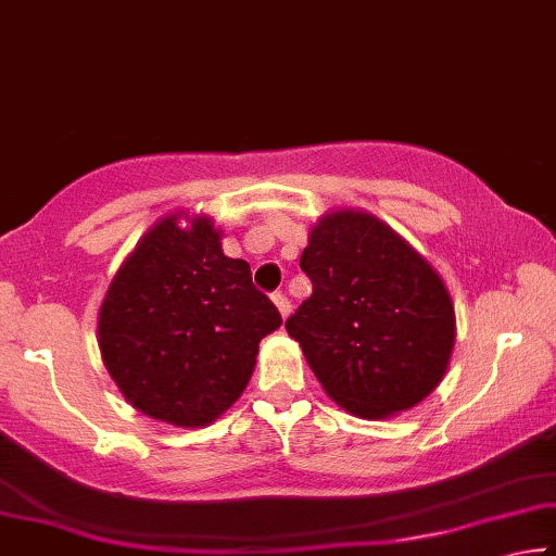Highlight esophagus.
<instances>
[{"label": "esophagus", "instance_id": "34e87169", "mask_svg": "<svg viewBox=\"0 0 556 556\" xmlns=\"http://www.w3.org/2000/svg\"><path fill=\"white\" fill-rule=\"evenodd\" d=\"M273 303H276V307H278V313H280V318H288L290 315V301L288 298L283 295V293H273Z\"/></svg>", "mask_w": 556, "mask_h": 556}]
</instances>
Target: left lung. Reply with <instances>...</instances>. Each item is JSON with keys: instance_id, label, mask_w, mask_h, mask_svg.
<instances>
[{"instance_id": "left-lung-1", "label": "left lung", "mask_w": 556, "mask_h": 556, "mask_svg": "<svg viewBox=\"0 0 556 556\" xmlns=\"http://www.w3.org/2000/svg\"><path fill=\"white\" fill-rule=\"evenodd\" d=\"M301 268L313 295L286 320L330 400L363 420L420 405L445 378L455 305L440 273L386 220L328 211Z\"/></svg>"}]
</instances>
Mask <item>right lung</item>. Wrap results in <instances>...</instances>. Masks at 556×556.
Instances as JSON below:
<instances>
[{
    "instance_id": "right-lung-1",
    "label": "right lung",
    "mask_w": 556,
    "mask_h": 556,
    "mask_svg": "<svg viewBox=\"0 0 556 556\" xmlns=\"http://www.w3.org/2000/svg\"><path fill=\"white\" fill-rule=\"evenodd\" d=\"M220 238L211 216L168 213L126 255L101 301V361L126 403L153 420H218L249 386L258 343L283 323Z\"/></svg>"
}]
</instances>
